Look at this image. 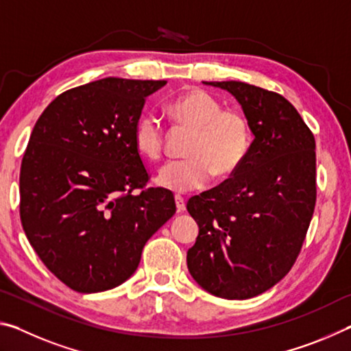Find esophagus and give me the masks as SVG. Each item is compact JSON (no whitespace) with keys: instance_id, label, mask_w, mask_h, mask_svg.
I'll return each instance as SVG.
<instances>
[{"instance_id":"obj_1","label":"esophagus","mask_w":351,"mask_h":351,"mask_svg":"<svg viewBox=\"0 0 351 351\" xmlns=\"http://www.w3.org/2000/svg\"><path fill=\"white\" fill-rule=\"evenodd\" d=\"M175 203H176V210L182 213L186 212V201H184L182 197H175Z\"/></svg>"}]
</instances>
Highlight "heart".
<instances>
[{"mask_svg":"<svg viewBox=\"0 0 351 351\" xmlns=\"http://www.w3.org/2000/svg\"><path fill=\"white\" fill-rule=\"evenodd\" d=\"M169 114L182 127L193 130L187 148L189 159L171 161L158 171L156 184L171 193H187L209 186L213 175L230 178L247 158L252 134L245 114L223 110L204 90L192 88L167 105ZM164 130L156 116L144 114L134 127V147L145 159L162 153Z\"/></svg>","mask_w":351,"mask_h":351,"instance_id":"obj_1","label":"heart"}]
</instances>
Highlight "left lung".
<instances>
[{
	"instance_id": "1",
	"label": "left lung",
	"mask_w": 351,
	"mask_h": 351,
	"mask_svg": "<svg viewBox=\"0 0 351 351\" xmlns=\"http://www.w3.org/2000/svg\"><path fill=\"white\" fill-rule=\"evenodd\" d=\"M206 85L232 94L254 141L232 178L187 201L199 228L187 268L207 293L245 300L280 282L300 252L316 206V142L280 94L234 80Z\"/></svg>"
}]
</instances>
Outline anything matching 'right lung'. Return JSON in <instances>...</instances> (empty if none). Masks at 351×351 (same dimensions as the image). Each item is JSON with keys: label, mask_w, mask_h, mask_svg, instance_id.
Masks as SVG:
<instances>
[{"label": "right lung", "mask_w": 351, "mask_h": 351, "mask_svg": "<svg viewBox=\"0 0 351 351\" xmlns=\"http://www.w3.org/2000/svg\"><path fill=\"white\" fill-rule=\"evenodd\" d=\"M165 83H86L56 97L35 123L20 171L21 224L71 289L100 293L128 280L147 240L175 215L171 192L132 193L148 181L134 127Z\"/></svg>", "instance_id": "right-lung-1"}]
</instances>
